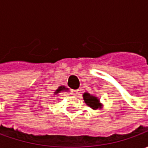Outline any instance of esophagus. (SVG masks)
Wrapping results in <instances>:
<instances>
[{"mask_svg":"<svg viewBox=\"0 0 148 148\" xmlns=\"http://www.w3.org/2000/svg\"><path fill=\"white\" fill-rule=\"evenodd\" d=\"M71 93H72V95H73V96H77V93H78V90H73L72 91H71Z\"/></svg>","mask_w":148,"mask_h":148,"instance_id":"esophagus-1","label":"esophagus"}]
</instances>
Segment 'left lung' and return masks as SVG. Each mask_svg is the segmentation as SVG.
<instances>
[{
    "label": "left lung",
    "instance_id": "1",
    "mask_svg": "<svg viewBox=\"0 0 148 148\" xmlns=\"http://www.w3.org/2000/svg\"><path fill=\"white\" fill-rule=\"evenodd\" d=\"M82 97H83V100L85 103L93 110L101 109L103 108V105L100 101L98 97L95 96L93 94H91V93H88V92H85Z\"/></svg>",
    "mask_w": 148,
    "mask_h": 148
}]
</instances>
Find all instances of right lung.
<instances>
[{"instance_id": "1", "label": "right lung", "mask_w": 148, "mask_h": 148, "mask_svg": "<svg viewBox=\"0 0 148 148\" xmlns=\"http://www.w3.org/2000/svg\"><path fill=\"white\" fill-rule=\"evenodd\" d=\"M63 91H69V89L66 88V87L65 86H60L58 87V89L56 90L55 93H54V95H58V93H61V92H63Z\"/></svg>"}]
</instances>
